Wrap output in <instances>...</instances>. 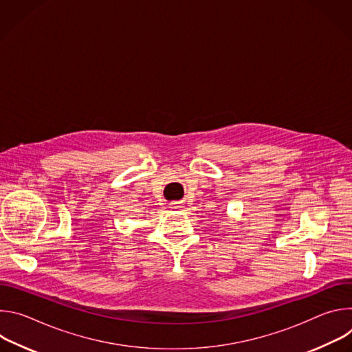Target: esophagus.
<instances>
[{
    "instance_id": "obj_1",
    "label": "esophagus",
    "mask_w": 352,
    "mask_h": 352,
    "mask_svg": "<svg viewBox=\"0 0 352 352\" xmlns=\"http://www.w3.org/2000/svg\"><path fill=\"white\" fill-rule=\"evenodd\" d=\"M173 206H179V204H173Z\"/></svg>"
}]
</instances>
